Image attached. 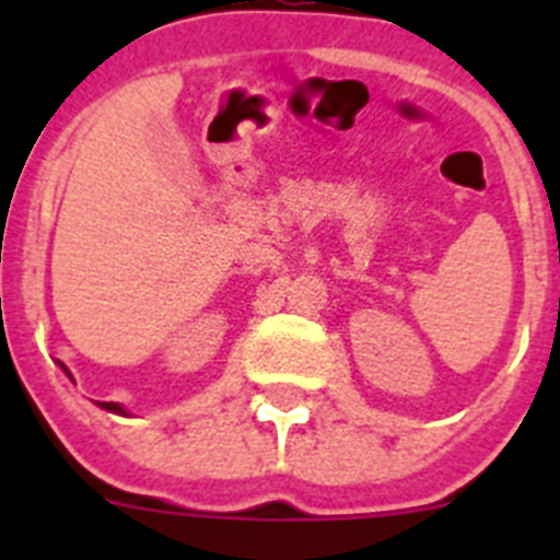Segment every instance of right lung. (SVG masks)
I'll return each instance as SVG.
<instances>
[{
  "label": "right lung",
  "mask_w": 560,
  "mask_h": 560,
  "mask_svg": "<svg viewBox=\"0 0 560 560\" xmlns=\"http://www.w3.org/2000/svg\"><path fill=\"white\" fill-rule=\"evenodd\" d=\"M58 364H61V361H58ZM61 370H63V373L69 375V370L63 368V364H61ZM69 378H72V375H69ZM97 407H101V409H106V412H114V415H126V418H128V412H126V409H122L120 404H112V400H108V404H106V400H101V404H97Z\"/></svg>",
  "instance_id": "add662e5"
}]
</instances>
